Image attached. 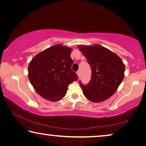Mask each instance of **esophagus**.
I'll return each instance as SVG.
<instances>
[{"instance_id": "obj_1", "label": "esophagus", "mask_w": 146, "mask_h": 146, "mask_svg": "<svg viewBox=\"0 0 146 146\" xmlns=\"http://www.w3.org/2000/svg\"><path fill=\"white\" fill-rule=\"evenodd\" d=\"M76 74H77V75H78V77H80V70L78 71L77 72H76Z\"/></svg>"}]
</instances>
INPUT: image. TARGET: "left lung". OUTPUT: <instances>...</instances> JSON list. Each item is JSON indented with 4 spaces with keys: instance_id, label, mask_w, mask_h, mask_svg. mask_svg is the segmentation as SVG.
<instances>
[{
    "instance_id": "obj_1",
    "label": "left lung",
    "mask_w": 146,
    "mask_h": 146,
    "mask_svg": "<svg viewBox=\"0 0 146 146\" xmlns=\"http://www.w3.org/2000/svg\"><path fill=\"white\" fill-rule=\"evenodd\" d=\"M78 47L91 68L90 82L86 85L79 82L84 95L94 102L108 99L115 93L124 76L125 66L122 59L98 44Z\"/></svg>"
}]
</instances>
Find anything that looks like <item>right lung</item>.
<instances>
[{
    "label": "right lung",
    "instance_id": "add662e5",
    "mask_svg": "<svg viewBox=\"0 0 146 146\" xmlns=\"http://www.w3.org/2000/svg\"><path fill=\"white\" fill-rule=\"evenodd\" d=\"M72 49L56 44L45 49L32 59L28 66V77L38 95L55 102L66 95L68 86L78 80L71 70Z\"/></svg>",
    "mask_w": 146,
    "mask_h": 146
}]
</instances>
